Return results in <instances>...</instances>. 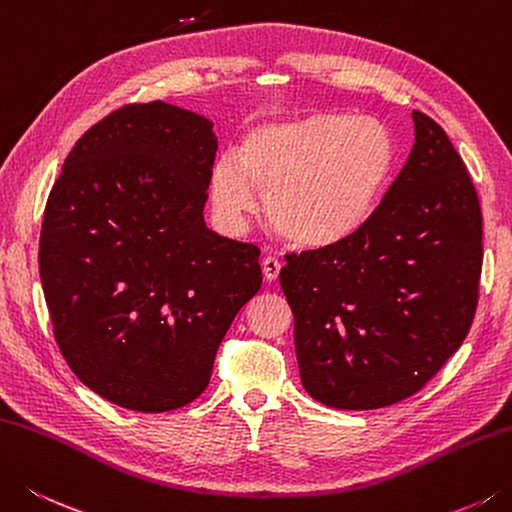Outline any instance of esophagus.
Returning a JSON list of instances; mask_svg holds the SVG:
<instances>
[{"label":"esophagus","mask_w":512,"mask_h":512,"mask_svg":"<svg viewBox=\"0 0 512 512\" xmlns=\"http://www.w3.org/2000/svg\"><path fill=\"white\" fill-rule=\"evenodd\" d=\"M260 267H263V276L267 283H274L278 274H281V263H278V258L274 256H267L263 263H260Z\"/></svg>","instance_id":"34e87169"}]
</instances>
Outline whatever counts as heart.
<instances>
[{
	"mask_svg": "<svg viewBox=\"0 0 512 512\" xmlns=\"http://www.w3.org/2000/svg\"><path fill=\"white\" fill-rule=\"evenodd\" d=\"M397 160L383 122L316 111L247 133L211 171V198L229 223L252 214L258 191L267 220L287 243L323 249L368 225Z\"/></svg>",
	"mask_w": 512,
	"mask_h": 512,
	"instance_id": "heart-1",
	"label": "heart"
}]
</instances>
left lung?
I'll return each mask as SVG.
<instances>
[{
	"mask_svg": "<svg viewBox=\"0 0 512 512\" xmlns=\"http://www.w3.org/2000/svg\"><path fill=\"white\" fill-rule=\"evenodd\" d=\"M414 144L359 234L287 256L301 383L339 410L408 399L459 350L475 316L481 209L446 131L412 111Z\"/></svg>",
	"mask_w": 512,
	"mask_h": 512,
	"instance_id": "8db88e82",
	"label": "left lung"
}]
</instances>
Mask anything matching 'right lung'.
I'll use <instances>...</instances> for the list:
<instances>
[{
    "label": "right lung",
    "mask_w": 512,
    "mask_h": 512,
    "mask_svg": "<svg viewBox=\"0 0 512 512\" xmlns=\"http://www.w3.org/2000/svg\"><path fill=\"white\" fill-rule=\"evenodd\" d=\"M216 149L202 115L129 104L75 142L48 196L40 278L55 341L77 379L120 408L198 399L263 283L258 247L205 223Z\"/></svg>",
    "instance_id": "1"
}]
</instances>
